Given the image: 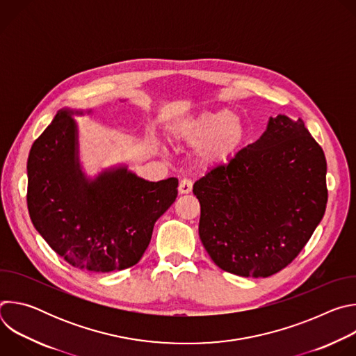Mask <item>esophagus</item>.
Returning a JSON list of instances; mask_svg holds the SVG:
<instances>
[{
    "label": "esophagus",
    "instance_id": "obj_1",
    "mask_svg": "<svg viewBox=\"0 0 356 356\" xmlns=\"http://www.w3.org/2000/svg\"><path fill=\"white\" fill-rule=\"evenodd\" d=\"M191 190H193V183H191V180L183 179V180L179 183V193H180V194H188V193H191Z\"/></svg>",
    "mask_w": 356,
    "mask_h": 356
}]
</instances>
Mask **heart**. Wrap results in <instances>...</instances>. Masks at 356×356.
Returning <instances> with one entry per match:
<instances>
[{
    "instance_id": "heart-1",
    "label": "heart",
    "mask_w": 356,
    "mask_h": 356,
    "mask_svg": "<svg viewBox=\"0 0 356 356\" xmlns=\"http://www.w3.org/2000/svg\"><path fill=\"white\" fill-rule=\"evenodd\" d=\"M245 127L229 110L202 111L173 121L169 142L177 149H194L198 169L207 170L228 161L245 139Z\"/></svg>"
}]
</instances>
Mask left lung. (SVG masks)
<instances>
[{"label":"left lung","mask_w":356,"mask_h":356,"mask_svg":"<svg viewBox=\"0 0 356 356\" xmlns=\"http://www.w3.org/2000/svg\"><path fill=\"white\" fill-rule=\"evenodd\" d=\"M325 176L324 152L304 121L270 117L257 142L193 186L198 235L210 258L243 277L286 268L324 217Z\"/></svg>","instance_id":"8db88e82"}]
</instances>
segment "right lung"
<instances>
[{"mask_svg": "<svg viewBox=\"0 0 356 356\" xmlns=\"http://www.w3.org/2000/svg\"><path fill=\"white\" fill-rule=\"evenodd\" d=\"M91 114V108H62L33 142L26 200L33 227L59 257L76 268L107 273L140 261L156 220L177 197L179 180L149 181L127 163L88 176L74 117Z\"/></svg>", "mask_w": 356, "mask_h": 356, "instance_id": "right-lung-1", "label": "right lung"}]
</instances>
